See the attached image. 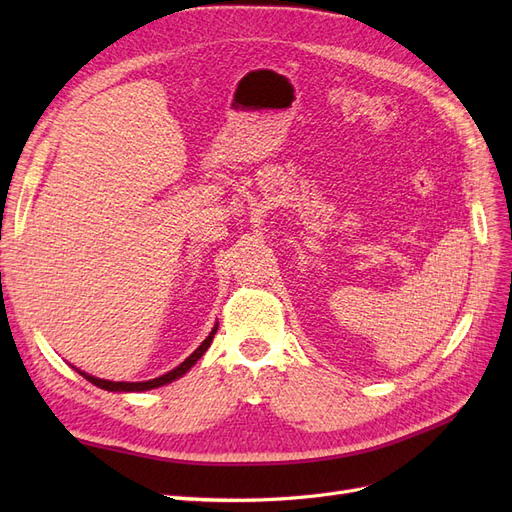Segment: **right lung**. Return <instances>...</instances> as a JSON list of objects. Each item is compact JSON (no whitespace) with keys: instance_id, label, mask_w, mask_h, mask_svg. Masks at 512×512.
Segmentation results:
<instances>
[{"instance_id":"add662e5","label":"right lung","mask_w":512,"mask_h":512,"mask_svg":"<svg viewBox=\"0 0 512 512\" xmlns=\"http://www.w3.org/2000/svg\"><path fill=\"white\" fill-rule=\"evenodd\" d=\"M215 331H218V327H213V331L209 333V337L205 339V342L200 344L179 367H175L173 371H168V374H164V376H160V378H153V380H147V382H111V380H100V378H94V376H87V374H83V371H81V376L87 378L91 384L100 386V389H104V391H149V389H158V386L168 384V382H173L175 378L183 376L185 371H188V369L200 359V356H203V354L207 352V348H209L211 342H213Z\"/></svg>"}]
</instances>
